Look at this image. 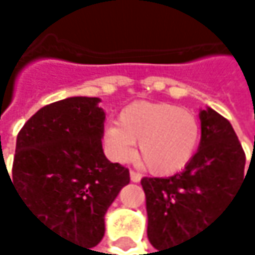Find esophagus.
I'll return each mask as SVG.
<instances>
[{"label":"esophagus","mask_w":255,"mask_h":255,"mask_svg":"<svg viewBox=\"0 0 255 255\" xmlns=\"http://www.w3.org/2000/svg\"><path fill=\"white\" fill-rule=\"evenodd\" d=\"M130 179H131V182H139L140 180V174L136 173V171H130Z\"/></svg>","instance_id":"1"}]
</instances>
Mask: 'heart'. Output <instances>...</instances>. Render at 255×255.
<instances>
[{"label": "heart", "mask_w": 255, "mask_h": 255, "mask_svg": "<svg viewBox=\"0 0 255 255\" xmlns=\"http://www.w3.org/2000/svg\"><path fill=\"white\" fill-rule=\"evenodd\" d=\"M197 116L174 104L139 101L127 105L104 133L107 154L127 162L139 145V160L156 176H170L187 166L200 143Z\"/></svg>", "instance_id": "1"}]
</instances>
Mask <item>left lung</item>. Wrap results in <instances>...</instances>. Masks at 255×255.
Instances as JSON below:
<instances>
[{
	"mask_svg": "<svg viewBox=\"0 0 255 255\" xmlns=\"http://www.w3.org/2000/svg\"><path fill=\"white\" fill-rule=\"evenodd\" d=\"M199 118L200 143L185 170L171 177L140 180L148 216L146 236L157 253L210 227L248 176L247 157L230 121L210 107L200 110Z\"/></svg>",
	"mask_w": 255,
	"mask_h": 255,
	"instance_id": "1",
	"label": "left lung"
}]
</instances>
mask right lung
I'll return each instance as SVG.
<instances>
[{
    "label": "right lung",
    "instance_id": "obj_1",
    "mask_svg": "<svg viewBox=\"0 0 255 255\" xmlns=\"http://www.w3.org/2000/svg\"><path fill=\"white\" fill-rule=\"evenodd\" d=\"M99 102L73 96L42 107L18 133L12 174L4 170L33 217L85 250L102 240L105 213L130 182L104 154Z\"/></svg>",
    "mask_w": 255,
    "mask_h": 255
}]
</instances>
